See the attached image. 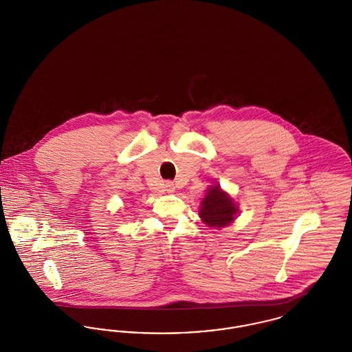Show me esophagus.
I'll use <instances>...</instances> for the list:
<instances>
[{
    "label": "esophagus",
    "instance_id": "obj_1",
    "mask_svg": "<svg viewBox=\"0 0 352 352\" xmlns=\"http://www.w3.org/2000/svg\"><path fill=\"white\" fill-rule=\"evenodd\" d=\"M165 190H166L168 192H173V191L175 190V186H174V184H173V182H170V181H168V182L165 184Z\"/></svg>",
    "mask_w": 352,
    "mask_h": 352
}]
</instances>
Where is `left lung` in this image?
I'll list each match as a JSON object with an SVG mask.
<instances>
[{"mask_svg":"<svg viewBox=\"0 0 352 352\" xmlns=\"http://www.w3.org/2000/svg\"><path fill=\"white\" fill-rule=\"evenodd\" d=\"M237 208L220 186L211 187L201 201V218L208 227H224L232 223Z\"/></svg>","mask_w":352,"mask_h":352,"instance_id":"8db88e82","label":"left lung"}]
</instances>
